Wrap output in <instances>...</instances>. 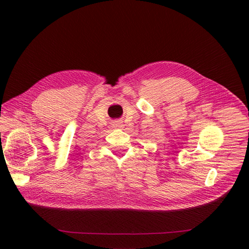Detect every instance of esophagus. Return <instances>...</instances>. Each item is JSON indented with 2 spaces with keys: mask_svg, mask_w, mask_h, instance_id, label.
I'll return each instance as SVG.
<instances>
[{
  "mask_svg": "<svg viewBox=\"0 0 249 249\" xmlns=\"http://www.w3.org/2000/svg\"><path fill=\"white\" fill-rule=\"evenodd\" d=\"M114 127L122 128V127H123V124H122V122H116V123L114 124Z\"/></svg>",
  "mask_w": 249,
  "mask_h": 249,
  "instance_id": "1",
  "label": "esophagus"
}]
</instances>
